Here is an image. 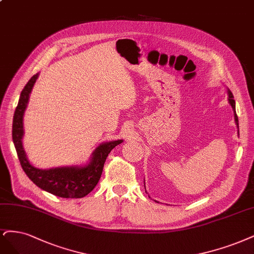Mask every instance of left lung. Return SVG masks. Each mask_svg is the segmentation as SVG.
Wrapping results in <instances>:
<instances>
[{
	"label": "left lung",
	"instance_id": "8db88e82",
	"mask_svg": "<svg viewBox=\"0 0 254 254\" xmlns=\"http://www.w3.org/2000/svg\"><path fill=\"white\" fill-rule=\"evenodd\" d=\"M228 101H229V103H230V105H231V107H232V109H233V111H234V120H235V123H237V125H238V128H239V119H238L237 113H235V101H234V99H233L232 92H231L229 89H228Z\"/></svg>",
	"mask_w": 254,
	"mask_h": 254
}]
</instances>
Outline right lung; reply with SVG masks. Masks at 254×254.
Listing matches in <instances>:
<instances>
[{
	"label": "right lung",
	"mask_w": 254,
	"mask_h": 254,
	"mask_svg": "<svg viewBox=\"0 0 254 254\" xmlns=\"http://www.w3.org/2000/svg\"><path fill=\"white\" fill-rule=\"evenodd\" d=\"M39 73L34 74L26 84L21 92L19 103L14 111L12 122V139L16 149L17 156L23 170L38 187L49 193L64 198H81L86 196L94 189L102 176L105 161L110 151L121 144L122 139L101 144L91 155L89 164L84 167H58L51 169H39L32 166L24 151L22 138L23 116L27 107L29 94L36 83Z\"/></svg>",
	"instance_id": "add662e5"
}]
</instances>
